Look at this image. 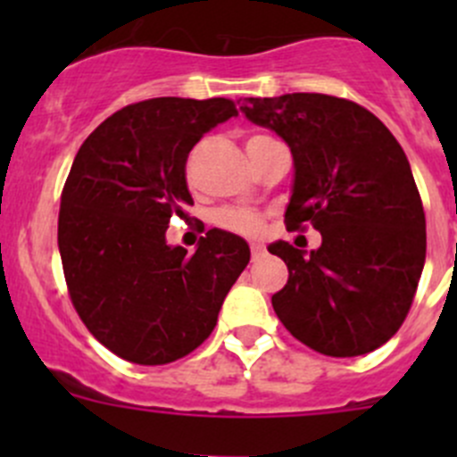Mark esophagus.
Wrapping results in <instances>:
<instances>
[{"label":"esophagus","instance_id":"esophagus-1","mask_svg":"<svg viewBox=\"0 0 457 457\" xmlns=\"http://www.w3.org/2000/svg\"><path fill=\"white\" fill-rule=\"evenodd\" d=\"M250 250H252V258H261V256H265V245H262V243H252L250 245Z\"/></svg>","mask_w":457,"mask_h":457}]
</instances>
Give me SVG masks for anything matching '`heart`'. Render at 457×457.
<instances>
[{
  "mask_svg": "<svg viewBox=\"0 0 457 457\" xmlns=\"http://www.w3.org/2000/svg\"><path fill=\"white\" fill-rule=\"evenodd\" d=\"M256 139H262V135H252L250 139H247V143ZM214 220L223 229H229V232H237V234H245V237H254V234L261 232L262 228L261 216L250 210H243V207H225V210L216 212Z\"/></svg>",
  "mask_w": 457,
  "mask_h": 457,
  "instance_id": "obj_1",
  "label": "heart"
}]
</instances>
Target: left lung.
I'll use <instances>...</instances> for the list:
<instances>
[{
    "mask_svg": "<svg viewBox=\"0 0 457 457\" xmlns=\"http://www.w3.org/2000/svg\"><path fill=\"white\" fill-rule=\"evenodd\" d=\"M241 112L289 145L294 183L285 223L318 229V250H267L289 270L271 296L289 334L325 356H362L409 314L427 254V223L407 154L353 101L318 92L247 96Z\"/></svg>",
    "mask_w": 457,
    "mask_h": 457,
    "instance_id": "left-lung-1",
    "label": "left lung"
}]
</instances>
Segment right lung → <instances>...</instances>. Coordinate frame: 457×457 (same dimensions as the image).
Here are the masks:
<instances>
[{
	"mask_svg": "<svg viewBox=\"0 0 457 457\" xmlns=\"http://www.w3.org/2000/svg\"><path fill=\"white\" fill-rule=\"evenodd\" d=\"M237 114L220 96L139 101L105 119L72 161L57 232L68 292L123 361L165 365L195 352L250 262V245L223 229L201 237L195 254L165 241L170 219L195 203L187 154Z\"/></svg>",
	"mask_w": 457,
	"mask_h": 457,
	"instance_id": "obj_1",
	"label": "right lung"
}]
</instances>
